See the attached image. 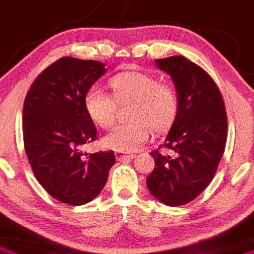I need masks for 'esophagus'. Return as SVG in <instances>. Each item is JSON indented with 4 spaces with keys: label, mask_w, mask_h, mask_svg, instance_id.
<instances>
[{
    "label": "esophagus",
    "mask_w": 254,
    "mask_h": 254,
    "mask_svg": "<svg viewBox=\"0 0 254 254\" xmlns=\"http://www.w3.org/2000/svg\"><path fill=\"white\" fill-rule=\"evenodd\" d=\"M136 157V154L134 153H125V152H120L117 151L116 152V158L118 161H125V159H134Z\"/></svg>",
    "instance_id": "1"
}]
</instances>
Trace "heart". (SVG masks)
Returning <instances> with one entry per match:
<instances>
[{
    "label": "heart",
    "mask_w": 254,
    "mask_h": 254,
    "mask_svg": "<svg viewBox=\"0 0 254 254\" xmlns=\"http://www.w3.org/2000/svg\"><path fill=\"white\" fill-rule=\"evenodd\" d=\"M112 97L97 86L87 90L84 107L90 119L98 127H111L118 105L130 102V122L118 124L103 137V146L120 152L137 151L147 141L151 129L164 132L175 122L179 98L170 85L158 82L154 76L141 71L120 73L109 80Z\"/></svg>",
    "instance_id": "heart-1"
}]
</instances>
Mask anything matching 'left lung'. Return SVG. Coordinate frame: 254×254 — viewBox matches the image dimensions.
Returning <instances> with one entry per match:
<instances>
[{
  "label": "left lung",
  "instance_id": "left-lung-1",
  "mask_svg": "<svg viewBox=\"0 0 254 254\" xmlns=\"http://www.w3.org/2000/svg\"><path fill=\"white\" fill-rule=\"evenodd\" d=\"M156 64L172 76L179 109L162 145L172 154L152 152L156 164L146 184L158 201L178 207L193 201L214 178L225 149L228 118L217 84L201 66L183 56Z\"/></svg>",
  "mask_w": 254,
  "mask_h": 254
}]
</instances>
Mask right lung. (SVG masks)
<instances>
[{
    "label": "right lung",
    "mask_w": 254,
    "mask_h": 254,
    "mask_svg": "<svg viewBox=\"0 0 254 254\" xmlns=\"http://www.w3.org/2000/svg\"><path fill=\"white\" fill-rule=\"evenodd\" d=\"M106 73L98 61L63 57L47 66L26 93L23 137L26 156L40 185L70 205L91 202L105 188L116 163L113 151L82 153L97 138L84 97Z\"/></svg>",
    "instance_id": "1"
}]
</instances>
